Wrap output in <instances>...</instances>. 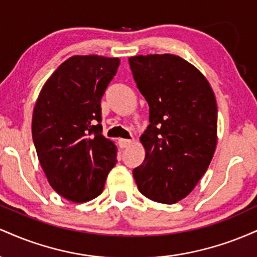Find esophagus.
Masks as SVG:
<instances>
[{
  "instance_id": "1",
  "label": "esophagus",
  "mask_w": 257,
  "mask_h": 257,
  "mask_svg": "<svg viewBox=\"0 0 257 257\" xmlns=\"http://www.w3.org/2000/svg\"><path fill=\"white\" fill-rule=\"evenodd\" d=\"M133 143H134V140H129V139H119L118 140L119 146L122 147V149H125V147L131 146Z\"/></svg>"
}]
</instances>
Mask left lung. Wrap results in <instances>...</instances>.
Listing matches in <instances>:
<instances>
[{
  "label": "left lung",
  "instance_id": "1",
  "mask_svg": "<svg viewBox=\"0 0 257 257\" xmlns=\"http://www.w3.org/2000/svg\"><path fill=\"white\" fill-rule=\"evenodd\" d=\"M129 65L150 106V124L140 137L145 159L133 175L144 196L173 204L192 192L213 159L215 94L204 75L178 55H138Z\"/></svg>",
  "mask_w": 257,
  "mask_h": 257
}]
</instances>
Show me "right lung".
<instances>
[{"label": "right lung", "instance_id": "add662e5", "mask_svg": "<svg viewBox=\"0 0 257 257\" xmlns=\"http://www.w3.org/2000/svg\"><path fill=\"white\" fill-rule=\"evenodd\" d=\"M118 58L73 55L47 79L32 114V139L49 185L75 203L96 198L116 166L117 147L102 135L101 98Z\"/></svg>", "mask_w": 257, "mask_h": 257}]
</instances>
